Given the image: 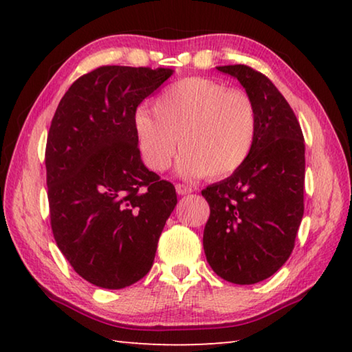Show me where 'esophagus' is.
<instances>
[{"mask_svg":"<svg viewBox=\"0 0 352 352\" xmlns=\"http://www.w3.org/2000/svg\"><path fill=\"white\" fill-rule=\"evenodd\" d=\"M175 189H177V194L178 195H186L192 192V188L188 186V184H183V183H177L175 184Z\"/></svg>","mask_w":352,"mask_h":352,"instance_id":"1","label":"esophagus"}]
</instances>
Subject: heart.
Returning a JSON list of instances; mask_svg holds the SVG:
<instances>
[{
    "instance_id": "heart-1",
    "label": "heart",
    "mask_w": 352,
    "mask_h": 352,
    "mask_svg": "<svg viewBox=\"0 0 352 352\" xmlns=\"http://www.w3.org/2000/svg\"><path fill=\"white\" fill-rule=\"evenodd\" d=\"M258 132V113L245 91L208 77L178 80L160 94L153 113L140 109L135 133L148 169L164 172L178 138L183 153L178 174L223 178L247 162Z\"/></svg>"
}]
</instances>
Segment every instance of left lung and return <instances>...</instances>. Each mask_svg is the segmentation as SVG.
I'll return each instance as SVG.
<instances>
[{"mask_svg":"<svg viewBox=\"0 0 352 352\" xmlns=\"http://www.w3.org/2000/svg\"><path fill=\"white\" fill-rule=\"evenodd\" d=\"M242 83L258 113L252 153L233 175L210 184L204 248L216 275L256 284L285 264L305 214V136L294 110L267 77L247 65L217 67Z\"/></svg>","mask_w":352,"mask_h":352,"instance_id":"left-lung-1","label":"left lung"}]
</instances>
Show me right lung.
I'll return each instance as SVG.
<instances>
[{"label": "right lung", "instance_id": "1", "mask_svg": "<svg viewBox=\"0 0 352 352\" xmlns=\"http://www.w3.org/2000/svg\"><path fill=\"white\" fill-rule=\"evenodd\" d=\"M172 69L104 65L65 93L47 132L45 164L51 230L77 275L124 289L152 269L177 205L174 184L141 162L138 105Z\"/></svg>", "mask_w": 352, "mask_h": 352}]
</instances>
